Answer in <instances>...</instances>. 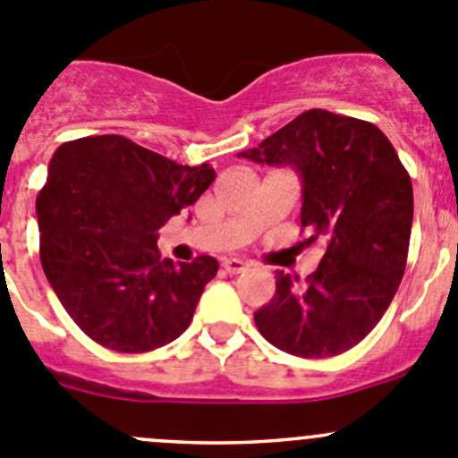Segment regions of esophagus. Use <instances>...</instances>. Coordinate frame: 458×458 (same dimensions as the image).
<instances>
[{
	"mask_svg": "<svg viewBox=\"0 0 458 458\" xmlns=\"http://www.w3.org/2000/svg\"><path fill=\"white\" fill-rule=\"evenodd\" d=\"M224 270L228 272V275H239V272L248 270V263L243 261V259H237V257H230V259H224Z\"/></svg>",
	"mask_w": 458,
	"mask_h": 458,
	"instance_id": "1",
	"label": "esophagus"
}]
</instances>
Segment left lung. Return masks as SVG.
I'll return each instance as SVG.
<instances>
[{
  "label": "left lung",
  "mask_w": 458,
  "mask_h": 458,
  "mask_svg": "<svg viewBox=\"0 0 458 458\" xmlns=\"http://www.w3.org/2000/svg\"><path fill=\"white\" fill-rule=\"evenodd\" d=\"M239 157L290 165L301 177L306 246L326 243L306 281L276 270L259 332L303 359L354 348L386 315L408 261L412 182L396 150L374 123L312 108Z\"/></svg>",
  "instance_id": "obj_1"
}]
</instances>
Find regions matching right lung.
Segmentation results:
<instances>
[{
  "instance_id": "obj_1",
  "label": "right lung",
  "mask_w": 458,
  "mask_h": 458,
  "mask_svg": "<svg viewBox=\"0 0 458 458\" xmlns=\"http://www.w3.org/2000/svg\"><path fill=\"white\" fill-rule=\"evenodd\" d=\"M122 135L62 143L37 195L44 275L72 321L114 352H150L191 326L215 257L174 266L157 230L215 182Z\"/></svg>"
}]
</instances>
